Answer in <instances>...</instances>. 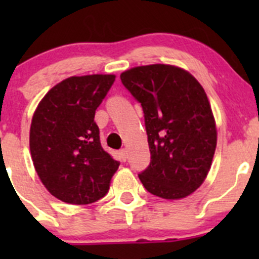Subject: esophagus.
<instances>
[{"mask_svg": "<svg viewBox=\"0 0 259 259\" xmlns=\"http://www.w3.org/2000/svg\"><path fill=\"white\" fill-rule=\"evenodd\" d=\"M120 156H121V159L122 160H126L127 159V150L126 149H121V150H120Z\"/></svg>", "mask_w": 259, "mask_h": 259, "instance_id": "1", "label": "esophagus"}]
</instances>
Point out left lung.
<instances>
[{
  "label": "left lung",
  "instance_id": "1",
  "mask_svg": "<svg viewBox=\"0 0 259 259\" xmlns=\"http://www.w3.org/2000/svg\"><path fill=\"white\" fill-rule=\"evenodd\" d=\"M120 79L144 111L151 160L139 179L163 199L188 197L204 183L217 146L204 89L189 71L166 64L133 67Z\"/></svg>",
  "mask_w": 259,
  "mask_h": 259
}]
</instances>
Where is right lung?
<instances>
[{
	"instance_id": "add662e5",
	"label": "right lung",
	"mask_w": 259,
	"mask_h": 259,
	"mask_svg": "<svg viewBox=\"0 0 259 259\" xmlns=\"http://www.w3.org/2000/svg\"><path fill=\"white\" fill-rule=\"evenodd\" d=\"M113 74L71 76L41 99L30 127L33 166L61 202L90 204L103 198L119 168L100 144L95 111L115 81Z\"/></svg>"
}]
</instances>
